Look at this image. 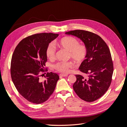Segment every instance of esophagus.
Here are the masks:
<instances>
[{
    "label": "esophagus",
    "mask_w": 127,
    "mask_h": 127,
    "mask_svg": "<svg viewBox=\"0 0 127 127\" xmlns=\"http://www.w3.org/2000/svg\"><path fill=\"white\" fill-rule=\"evenodd\" d=\"M60 77H66L68 76V74H60L59 75Z\"/></svg>",
    "instance_id": "esophagus-1"
}]
</instances>
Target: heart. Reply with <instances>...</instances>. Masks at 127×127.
Wrapping results in <instances>:
<instances>
[{
  "mask_svg": "<svg viewBox=\"0 0 127 127\" xmlns=\"http://www.w3.org/2000/svg\"><path fill=\"white\" fill-rule=\"evenodd\" d=\"M57 45L68 51V56L74 60L76 64H80L85 60L87 56L88 50L85 44H79L78 40L71 36L64 37L57 43ZM56 49L55 45L50 43L46 49V55L50 60L55 59L56 57ZM74 66L71 61L59 62L53 65V68L61 73L67 74L70 69Z\"/></svg>",
  "mask_w": 127,
  "mask_h": 127,
  "instance_id": "b5f03b06",
  "label": "heart"
}]
</instances>
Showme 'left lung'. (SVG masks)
Instances as JSON below:
<instances>
[{
    "instance_id": "left-lung-1",
    "label": "left lung",
    "mask_w": 127,
    "mask_h": 127,
    "mask_svg": "<svg viewBox=\"0 0 127 127\" xmlns=\"http://www.w3.org/2000/svg\"><path fill=\"white\" fill-rule=\"evenodd\" d=\"M66 34L79 38L88 50L86 58L79 68L86 77L76 75L74 90L84 101L97 100L105 93L112 82L113 64L108 46L99 35L87 31L77 30Z\"/></svg>"
}]
</instances>
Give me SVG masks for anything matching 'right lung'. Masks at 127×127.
I'll return each mask as SVG.
<instances>
[{
	"label": "right lung",
	"instance_id": "add662e5",
	"mask_svg": "<svg viewBox=\"0 0 127 127\" xmlns=\"http://www.w3.org/2000/svg\"><path fill=\"white\" fill-rule=\"evenodd\" d=\"M58 34H33L21 40L15 48L10 64V74L14 85L23 97L34 104L47 101L55 91L59 77L56 73L43 72L47 61L46 49ZM45 76L42 81L40 77Z\"/></svg>",
	"mask_w": 127,
	"mask_h": 127
}]
</instances>
